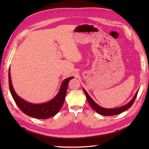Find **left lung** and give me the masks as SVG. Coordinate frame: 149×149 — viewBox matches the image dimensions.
Wrapping results in <instances>:
<instances>
[{
    "instance_id": "8db88e82",
    "label": "left lung",
    "mask_w": 149,
    "mask_h": 149,
    "mask_svg": "<svg viewBox=\"0 0 149 149\" xmlns=\"http://www.w3.org/2000/svg\"><path fill=\"white\" fill-rule=\"evenodd\" d=\"M83 90L84 93H85V95L86 96L87 100L89 104V105L91 106V107L96 112H97L98 114L103 115V116H114V115H118L119 114L122 112L126 111L127 109H128L129 108H130V107L132 106V105L133 104V103L136 100V98L137 97V93H138V91L136 92L135 96H134V97L132 99V100L130 101V102H129L127 104H126L125 105L123 106L119 107H117V108H112V109H107V108H104L100 106H99L97 103H96L93 101V99L89 96V94H88V93L86 92V90L83 88Z\"/></svg>"
}]
</instances>
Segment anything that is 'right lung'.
Masks as SVG:
<instances>
[{
  "instance_id": "right-lung-1",
  "label": "right lung",
  "mask_w": 149,
  "mask_h": 149,
  "mask_svg": "<svg viewBox=\"0 0 149 149\" xmlns=\"http://www.w3.org/2000/svg\"><path fill=\"white\" fill-rule=\"evenodd\" d=\"M73 77H70L63 80L59 92L52 100L42 104H33L25 101L17 95L13 88L11 81L10 69L8 71V83L13 100L19 109L24 114L34 118L45 119L56 115L63 104L65 96L70 81Z\"/></svg>"
}]
</instances>
